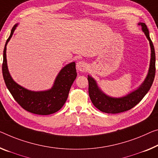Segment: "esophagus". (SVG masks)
<instances>
[{
	"mask_svg": "<svg viewBox=\"0 0 158 158\" xmlns=\"http://www.w3.org/2000/svg\"><path fill=\"white\" fill-rule=\"evenodd\" d=\"M87 63H85V61H79L76 64V69L77 71H79L80 72L84 73L87 71Z\"/></svg>",
	"mask_w": 158,
	"mask_h": 158,
	"instance_id": "1",
	"label": "esophagus"
}]
</instances>
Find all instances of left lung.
I'll use <instances>...</instances> for the list:
<instances>
[{
    "label": "left lung",
    "instance_id": "8db88e82",
    "mask_svg": "<svg viewBox=\"0 0 158 158\" xmlns=\"http://www.w3.org/2000/svg\"><path fill=\"white\" fill-rule=\"evenodd\" d=\"M138 25L141 26L142 31L149 41L151 51L148 72L141 85L137 89L131 92L127 95L121 98H112L106 94L99 88L97 81L93 77L89 75L87 76L89 98L94 106L102 112L117 114L131 110L141 101V99L149 91L153 82L155 75V53L154 46L150 38L149 31L146 25L144 23H139Z\"/></svg>",
    "mask_w": 158,
    "mask_h": 158
}]
</instances>
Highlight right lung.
<instances>
[{
    "instance_id": "add662e5",
    "label": "right lung",
    "mask_w": 158,
    "mask_h": 158,
    "mask_svg": "<svg viewBox=\"0 0 158 158\" xmlns=\"http://www.w3.org/2000/svg\"><path fill=\"white\" fill-rule=\"evenodd\" d=\"M18 24L12 29L3 50L2 65L3 76L12 96L24 110L39 115H48L61 109L69 96L73 82L77 77L76 63L71 62L61 69L56 77L52 88L43 91H32L20 85L10 74L6 59V47Z\"/></svg>"
}]
</instances>
